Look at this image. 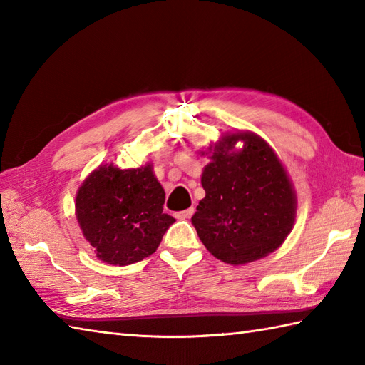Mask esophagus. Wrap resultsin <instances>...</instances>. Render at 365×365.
Here are the masks:
<instances>
[{"label":"esophagus","mask_w":365,"mask_h":365,"mask_svg":"<svg viewBox=\"0 0 365 365\" xmlns=\"http://www.w3.org/2000/svg\"><path fill=\"white\" fill-rule=\"evenodd\" d=\"M192 213H195V207H190V208H187V210L175 213V218H178V220H188V218H191Z\"/></svg>","instance_id":"obj_1"}]
</instances>
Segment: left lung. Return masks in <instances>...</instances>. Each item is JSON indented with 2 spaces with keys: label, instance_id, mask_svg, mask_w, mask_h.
<instances>
[{
  "label": "left lung",
  "instance_id": "1",
  "mask_svg": "<svg viewBox=\"0 0 365 365\" xmlns=\"http://www.w3.org/2000/svg\"><path fill=\"white\" fill-rule=\"evenodd\" d=\"M200 155L210 158L200 177L205 197L191 218L200 242L230 265L274 252L293 229L298 202L273 147L252 131H235Z\"/></svg>",
  "mask_w": 365,
  "mask_h": 365
}]
</instances>
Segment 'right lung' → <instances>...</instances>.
Listing matches in <instances>:
<instances>
[{"label":"right lung","mask_w":365,"mask_h":365,"mask_svg":"<svg viewBox=\"0 0 365 365\" xmlns=\"http://www.w3.org/2000/svg\"><path fill=\"white\" fill-rule=\"evenodd\" d=\"M163 204L165 190L152 163L130 169L100 165L76 191L75 215L97 257L123 267L157 251L174 224Z\"/></svg>","instance_id":"right-lung-1"}]
</instances>
